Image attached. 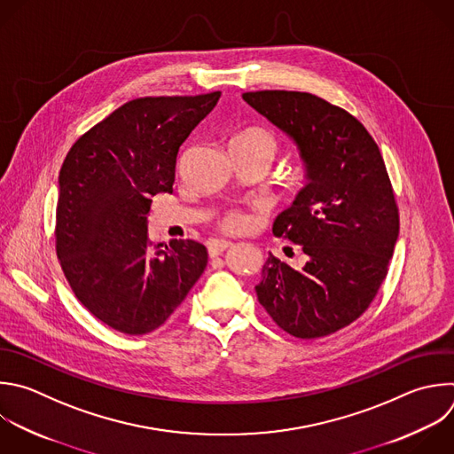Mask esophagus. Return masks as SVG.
<instances>
[{
  "label": "esophagus",
  "mask_w": 454,
  "mask_h": 454,
  "mask_svg": "<svg viewBox=\"0 0 454 454\" xmlns=\"http://www.w3.org/2000/svg\"><path fill=\"white\" fill-rule=\"evenodd\" d=\"M230 246H231V242H228V240H212V242H208L210 258H215V256L223 254Z\"/></svg>",
  "instance_id": "34e87169"
}]
</instances>
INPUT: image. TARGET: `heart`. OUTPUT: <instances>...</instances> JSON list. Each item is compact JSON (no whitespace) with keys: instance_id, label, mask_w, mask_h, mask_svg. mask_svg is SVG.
<instances>
[{"instance_id":"heart-1","label":"heart","mask_w":454,"mask_h":454,"mask_svg":"<svg viewBox=\"0 0 454 454\" xmlns=\"http://www.w3.org/2000/svg\"><path fill=\"white\" fill-rule=\"evenodd\" d=\"M230 151L231 153H244L265 160L267 164L272 162L274 155L278 153V138L276 135L263 128V126H246L233 133L230 138ZM244 226V215L240 212H228L221 219V228L224 231H239Z\"/></svg>"}]
</instances>
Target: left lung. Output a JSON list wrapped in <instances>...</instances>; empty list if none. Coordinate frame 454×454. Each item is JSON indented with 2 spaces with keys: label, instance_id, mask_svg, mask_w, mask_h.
I'll list each match as a JSON object with an SVG mask.
<instances>
[{
  "label": "left lung",
  "instance_id": "8db88e82",
  "mask_svg": "<svg viewBox=\"0 0 454 454\" xmlns=\"http://www.w3.org/2000/svg\"><path fill=\"white\" fill-rule=\"evenodd\" d=\"M242 98L294 138L309 171L307 187L272 224L276 237L299 246L303 265L269 254L254 286L258 301L295 339L332 335L371 307L399 235L380 147L355 115L316 94L256 90Z\"/></svg>",
  "mask_w": 454,
  "mask_h": 454
}]
</instances>
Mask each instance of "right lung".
I'll use <instances>...</instances> for the list:
<instances>
[{
  "instance_id": "right-lung-1",
  "label": "right lung",
  "mask_w": 454,
  "mask_h": 454,
  "mask_svg": "<svg viewBox=\"0 0 454 454\" xmlns=\"http://www.w3.org/2000/svg\"><path fill=\"white\" fill-rule=\"evenodd\" d=\"M221 92L137 98L85 131L59 176L55 247L80 303L108 328L145 335L208 263L196 240H147L151 196L173 192L180 145Z\"/></svg>"
}]
</instances>
